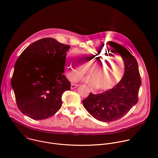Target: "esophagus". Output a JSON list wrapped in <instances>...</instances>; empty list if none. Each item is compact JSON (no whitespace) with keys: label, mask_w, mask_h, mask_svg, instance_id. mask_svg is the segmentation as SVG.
<instances>
[{"label":"esophagus","mask_w":158,"mask_h":158,"mask_svg":"<svg viewBox=\"0 0 158 158\" xmlns=\"http://www.w3.org/2000/svg\"><path fill=\"white\" fill-rule=\"evenodd\" d=\"M78 85H77V84H71V89H74L76 88L77 87H78Z\"/></svg>","instance_id":"obj_1"}]
</instances>
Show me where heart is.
I'll return each mask as SVG.
<instances>
[{
  "mask_svg": "<svg viewBox=\"0 0 158 158\" xmlns=\"http://www.w3.org/2000/svg\"><path fill=\"white\" fill-rule=\"evenodd\" d=\"M106 56L102 50L84 52L81 57L74 51L69 52L66 56V64L70 69V72L67 73V76L71 77L73 75L83 74L89 67V72L91 76L82 78L84 81L93 87H97L101 91L113 89L120 82L124 76V64L119 56L116 58L120 59L121 64L118 59L108 61L110 58ZM73 79L78 80L80 77L75 76Z\"/></svg>",
  "mask_w": 158,
  "mask_h": 158,
  "instance_id": "heart-1",
  "label": "heart"
}]
</instances>
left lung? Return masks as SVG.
<instances>
[{"instance_id":"left-lung-1","label":"left lung","mask_w":158,"mask_h":158,"mask_svg":"<svg viewBox=\"0 0 158 158\" xmlns=\"http://www.w3.org/2000/svg\"><path fill=\"white\" fill-rule=\"evenodd\" d=\"M106 45L112 52L121 56L125 65L124 74L113 89L98 94L91 93L82 104L93 118L108 123L121 118L138 103L141 80L138 62L129 51L114 42L108 41Z\"/></svg>"}]
</instances>
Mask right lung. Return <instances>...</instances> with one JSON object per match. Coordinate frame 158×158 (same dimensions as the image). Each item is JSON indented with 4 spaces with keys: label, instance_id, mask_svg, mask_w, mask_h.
Here are the masks:
<instances>
[{
    "label": "right lung",
    "instance_id": "right-lung-1",
    "mask_svg": "<svg viewBox=\"0 0 158 158\" xmlns=\"http://www.w3.org/2000/svg\"><path fill=\"white\" fill-rule=\"evenodd\" d=\"M70 47L47 37L33 42L20 55L11 84L22 113L42 120L61 107L63 93L71 89V83L63 75Z\"/></svg>",
    "mask_w": 158,
    "mask_h": 158
}]
</instances>
